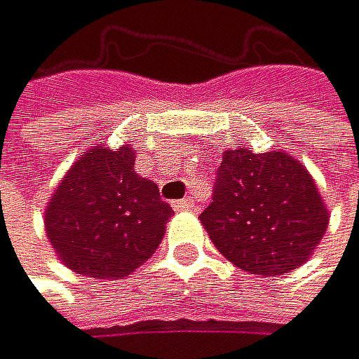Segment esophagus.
<instances>
[{"label": "esophagus", "instance_id": "esophagus-1", "mask_svg": "<svg viewBox=\"0 0 359 359\" xmlns=\"http://www.w3.org/2000/svg\"><path fill=\"white\" fill-rule=\"evenodd\" d=\"M172 208L175 210H191V208H195V200L193 197H184V200L172 202Z\"/></svg>", "mask_w": 359, "mask_h": 359}]
</instances>
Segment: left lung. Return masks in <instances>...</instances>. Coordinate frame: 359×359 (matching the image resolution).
<instances>
[{
  "label": "left lung",
  "instance_id": "8db88e82",
  "mask_svg": "<svg viewBox=\"0 0 359 359\" xmlns=\"http://www.w3.org/2000/svg\"><path fill=\"white\" fill-rule=\"evenodd\" d=\"M217 251L253 275H282L313 253L329 224L320 191L291 155L226 151L200 215Z\"/></svg>",
  "mask_w": 359,
  "mask_h": 359
}]
</instances>
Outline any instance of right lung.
Masks as SVG:
<instances>
[{"mask_svg": "<svg viewBox=\"0 0 359 359\" xmlns=\"http://www.w3.org/2000/svg\"><path fill=\"white\" fill-rule=\"evenodd\" d=\"M135 153L93 149L77 159L46 208V233L68 269L97 280L126 278L162 242L172 208L135 172Z\"/></svg>", "mask_w": 359, "mask_h": 359, "instance_id": "add662e5", "label": "right lung"}]
</instances>
